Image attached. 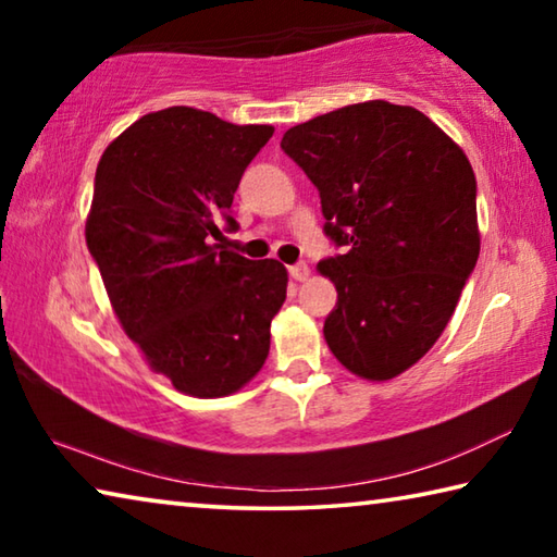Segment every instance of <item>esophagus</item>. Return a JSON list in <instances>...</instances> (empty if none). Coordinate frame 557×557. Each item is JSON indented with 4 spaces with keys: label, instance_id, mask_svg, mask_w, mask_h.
I'll return each mask as SVG.
<instances>
[{
    "label": "esophagus",
    "instance_id": "1",
    "mask_svg": "<svg viewBox=\"0 0 557 557\" xmlns=\"http://www.w3.org/2000/svg\"><path fill=\"white\" fill-rule=\"evenodd\" d=\"M289 275L295 282H305V280H309V268L305 265V262H299V265L289 268Z\"/></svg>",
    "mask_w": 557,
    "mask_h": 557
}]
</instances>
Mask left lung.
<instances>
[{
  "label": "left lung",
  "mask_w": 557,
  "mask_h": 557,
  "mask_svg": "<svg viewBox=\"0 0 557 557\" xmlns=\"http://www.w3.org/2000/svg\"><path fill=\"white\" fill-rule=\"evenodd\" d=\"M280 147L319 188L329 238L346 245L317 265L338 295L326 346L358 379L391 381L435 346L476 265L469 159L428 115L388 100L301 122Z\"/></svg>",
  "instance_id": "left-lung-1"
}]
</instances>
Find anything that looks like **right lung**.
Wrapping results in <instances>:
<instances>
[{
  "label": "right lung",
  "mask_w": 557,
  "mask_h": 557,
  "mask_svg": "<svg viewBox=\"0 0 557 557\" xmlns=\"http://www.w3.org/2000/svg\"><path fill=\"white\" fill-rule=\"evenodd\" d=\"M275 127L213 112H149L112 139L96 172L86 243L110 307L178 393L223 398L256 379L287 270L219 248L245 166Z\"/></svg>",
  "instance_id": "right-lung-1"
}]
</instances>
